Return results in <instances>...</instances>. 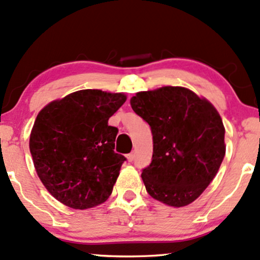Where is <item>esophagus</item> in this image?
Returning a JSON list of instances; mask_svg holds the SVG:
<instances>
[{
    "label": "esophagus",
    "mask_w": 260,
    "mask_h": 260,
    "mask_svg": "<svg viewBox=\"0 0 260 260\" xmlns=\"http://www.w3.org/2000/svg\"><path fill=\"white\" fill-rule=\"evenodd\" d=\"M134 157H136V155H134V153H129L127 155V159H128V161H129V162H132V161L134 160Z\"/></svg>",
    "instance_id": "34e87169"
}]
</instances>
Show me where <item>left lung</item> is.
I'll return each mask as SVG.
<instances>
[{
	"label": "left lung",
	"mask_w": 260,
	"mask_h": 260,
	"mask_svg": "<svg viewBox=\"0 0 260 260\" xmlns=\"http://www.w3.org/2000/svg\"><path fill=\"white\" fill-rule=\"evenodd\" d=\"M131 106L153 133V157L142 171L147 192L170 207L194 202L225 156V128L219 112L182 86L137 92Z\"/></svg>",
	"instance_id": "8db88e82"
}]
</instances>
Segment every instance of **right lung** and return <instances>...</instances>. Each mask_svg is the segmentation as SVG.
Listing matches in <instances>:
<instances>
[{
	"instance_id": "right-lung-1",
	"label": "right lung",
	"mask_w": 260,
	"mask_h": 260,
	"mask_svg": "<svg viewBox=\"0 0 260 260\" xmlns=\"http://www.w3.org/2000/svg\"><path fill=\"white\" fill-rule=\"evenodd\" d=\"M126 99L84 89L39 112L29 148L39 178L58 202L83 210L111 196L126 157L113 150L118 129L109 118Z\"/></svg>"
}]
</instances>
